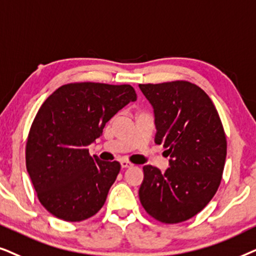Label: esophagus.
<instances>
[{"label":"esophagus","mask_w":256,"mask_h":256,"mask_svg":"<svg viewBox=\"0 0 256 256\" xmlns=\"http://www.w3.org/2000/svg\"><path fill=\"white\" fill-rule=\"evenodd\" d=\"M120 165H122V168H131V166H134V164L128 162V160H122Z\"/></svg>","instance_id":"obj_1"}]
</instances>
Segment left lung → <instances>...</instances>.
<instances>
[{
  "label": "left lung",
  "mask_w": 256,
  "mask_h": 256,
  "mask_svg": "<svg viewBox=\"0 0 256 256\" xmlns=\"http://www.w3.org/2000/svg\"><path fill=\"white\" fill-rule=\"evenodd\" d=\"M154 111V142L170 156L165 173L146 165L139 188L142 207L164 224H179L202 212L222 178L227 142L213 102L186 80L139 84Z\"/></svg>",
  "instance_id": "8db88e82"
}]
</instances>
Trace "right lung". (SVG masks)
<instances>
[{
  "label": "right lung",
  "mask_w": 256,
  "mask_h": 256,
  "mask_svg": "<svg viewBox=\"0 0 256 256\" xmlns=\"http://www.w3.org/2000/svg\"><path fill=\"white\" fill-rule=\"evenodd\" d=\"M137 100L128 84L62 85L40 108L26 146V164L40 202L58 219L94 216L106 200L120 164L91 156L88 146L106 122Z\"/></svg>",
  "instance_id": "right-lung-1"
}]
</instances>
